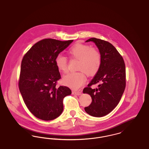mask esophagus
Returning <instances> with one entry per match:
<instances>
[{"label":"esophagus","mask_w":149,"mask_h":149,"mask_svg":"<svg viewBox=\"0 0 149 149\" xmlns=\"http://www.w3.org/2000/svg\"><path fill=\"white\" fill-rule=\"evenodd\" d=\"M81 93V92H74V91H73V92H72V94H76V95H80Z\"/></svg>","instance_id":"obj_1"}]
</instances>
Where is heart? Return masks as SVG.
<instances>
[{
  "instance_id": "1",
  "label": "heart",
  "mask_w": 149,
  "mask_h": 149,
  "mask_svg": "<svg viewBox=\"0 0 149 149\" xmlns=\"http://www.w3.org/2000/svg\"><path fill=\"white\" fill-rule=\"evenodd\" d=\"M68 52L72 59L79 60L77 69L80 71L66 75L63 78V82L70 88L78 89L86 81L85 74L91 77L99 71L102 64V55L97 48L81 43L73 45ZM55 62L60 71L64 73L68 72V61L66 57L58 55Z\"/></svg>"
}]
</instances>
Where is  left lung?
<instances>
[{"label": "left lung", "instance_id": "8db88e82", "mask_svg": "<svg viewBox=\"0 0 149 149\" xmlns=\"http://www.w3.org/2000/svg\"><path fill=\"white\" fill-rule=\"evenodd\" d=\"M93 41L98 47L102 55V64L84 93L89 94L92 99L91 104L84 108L89 115L100 117L109 113L117 106L126 87V68L122 56L113 46L106 41L91 38L86 42ZM99 83V88L91 86Z\"/></svg>", "mask_w": 149, "mask_h": 149}]
</instances>
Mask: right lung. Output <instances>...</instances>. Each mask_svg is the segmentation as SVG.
<instances>
[{
  "label": "right lung",
  "mask_w": 149,
  "mask_h": 149,
  "mask_svg": "<svg viewBox=\"0 0 149 149\" xmlns=\"http://www.w3.org/2000/svg\"><path fill=\"white\" fill-rule=\"evenodd\" d=\"M72 40L45 38L36 43L22 61L18 86L29 111L37 118L52 120L63 111V99L71 94L66 86H56L61 75L55 60Z\"/></svg>",
  "instance_id": "obj_1"
}]
</instances>
